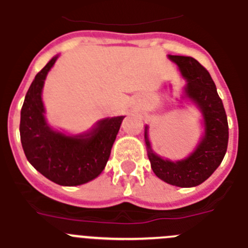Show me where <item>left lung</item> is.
Wrapping results in <instances>:
<instances>
[{
    "mask_svg": "<svg viewBox=\"0 0 248 248\" xmlns=\"http://www.w3.org/2000/svg\"><path fill=\"white\" fill-rule=\"evenodd\" d=\"M187 78L186 94L198 104L205 123V135L186 160L172 162L151 151L145 126V141L152 171L162 181L177 187H195L212 176L224 158L229 141L228 118L224 104L208 70L190 56L170 55Z\"/></svg>",
    "mask_w": 248,
    "mask_h": 248,
    "instance_id": "8db88e82",
    "label": "left lung"
}]
</instances>
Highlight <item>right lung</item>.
Wrapping results in <instances>:
<instances>
[{
    "label": "right lung",
    "instance_id": "right-lung-1",
    "mask_svg": "<svg viewBox=\"0 0 248 248\" xmlns=\"http://www.w3.org/2000/svg\"><path fill=\"white\" fill-rule=\"evenodd\" d=\"M56 56L36 74L20 110V141L36 171L60 186H78L96 178L107 165L124 117L106 118L91 133L65 135L50 129L44 118L42 90Z\"/></svg>",
    "mask_w": 248,
    "mask_h": 248
}]
</instances>
